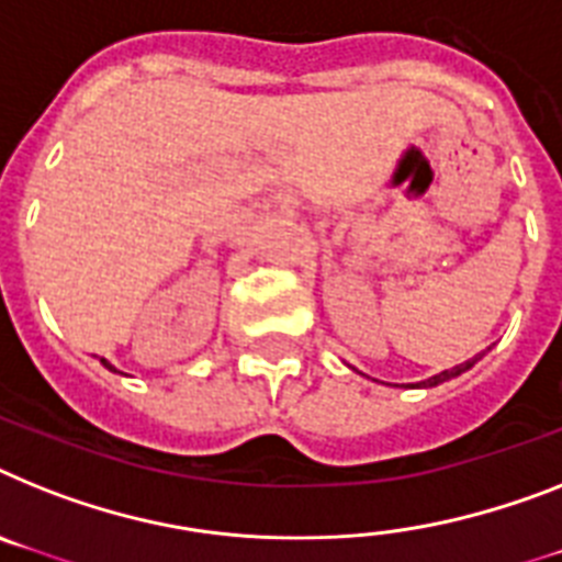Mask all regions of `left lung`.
Listing matches in <instances>:
<instances>
[{"label":"left lung","instance_id":"8db88e82","mask_svg":"<svg viewBox=\"0 0 562 562\" xmlns=\"http://www.w3.org/2000/svg\"><path fill=\"white\" fill-rule=\"evenodd\" d=\"M483 353L485 351L474 353L471 360L460 362V366H454V369H446V371H440V374L428 376V380H419V383H412V385H408V389H434V385L449 383V380H454V376H460V374H465V371H469V369H474V362L483 360ZM351 369H353V366H351ZM353 371H357V369H353ZM357 374H362V371H357ZM362 376H369V374H362Z\"/></svg>","mask_w":562,"mask_h":562}]
</instances>
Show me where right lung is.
Instances as JSON below:
<instances>
[{"mask_svg":"<svg viewBox=\"0 0 562 562\" xmlns=\"http://www.w3.org/2000/svg\"><path fill=\"white\" fill-rule=\"evenodd\" d=\"M102 366H105L108 371H116V369H113V366H111V362H108V360H102ZM116 374H120V371H116Z\"/></svg>","mask_w":562,"mask_h":562,"instance_id":"1","label":"right lung"}]
</instances>
